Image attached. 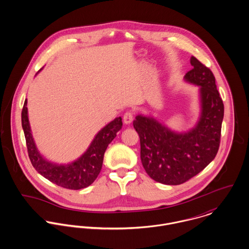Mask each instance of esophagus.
Returning a JSON list of instances; mask_svg holds the SVG:
<instances>
[{
  "instance_id": "esophagus-1",
  "label": "esophagus",
  "mask_w": 249,
  "mask_h": 249,
  "mask_svg": "<svg viewBox=\"0 0 249 249\" xmlns=\"http://www.w3.org/2000/svg\"><path fill=\"white\" fill-rule=\"evenodd\" d=\"M132 121H133V113L131 111L125 112L124 115V123L125 124H131Z\"/></svg>"
}]
</instances>
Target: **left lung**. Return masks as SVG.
I'll use <instances>...</instances> for the list:
<instances>
[{
  "instance_id": "left-lung-1",
  "label": "left lung",
  "mask_w": 249,
  "mask_h": 249,
  "mask_svg": "<svg viewBox=\"0 0 249 249\" xmlns=\"http://www.w3.org/2000/svg\"><path fill=\"white\" fill-rule=\"evenodd\" d=\"M194 67L184 79L199 86L200 117L196 126L178 133L153 117L136 116L141 161L149 178L166 185H179L199 174L215 157L220 142L224 107L212 71L191 57Z\"/></svg>"
}]
</instances>
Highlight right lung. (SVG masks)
Masks as SVG:
<instances>
[{
	"mask_svg": "<svg viewBox=\"0 0 249 249\" xmlns=\"http://www.w3.org/2000/svg\"><path fill=\"white\" fill-rule=\"evenodd\" d=\"M122 125V118H116L98 132L87 150L78 159L66 165H59L48 161L38 151L30 126L27 101L22 110V127L34 168L51 182L70 190L86 188L96 180L101 173L107 146L117 136Z\"/></svg>",
	"mask_w": 249,
	"mask_h": 249,
	"instance_id": "right-lung-1",
	"label": "right lung"
}]
</instances>
